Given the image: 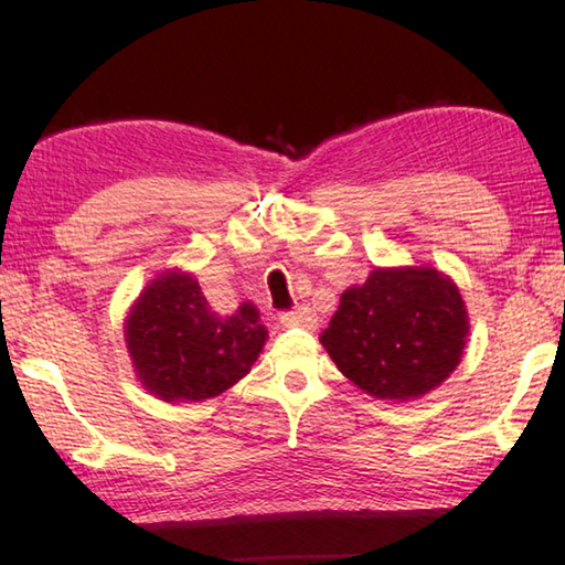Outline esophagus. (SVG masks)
<instances>
[{"instance_id":"obj_1","label":"esophagus","mask_w":565,"mask_h":565,"mask_svg":"<svg viewBox=\"0 0 565 565\" xmlns=\"http://www.w3.org/2000/svg\"><path fill=\"white\" fill-rule=\"evenodd\" d=\"M279 321L284 323V327H289V329H294V327L313 329V327H317L319 317H317V313H313V309H309V306H301V309H296V311L281 313Z\"/></svg>"}]
</instances>
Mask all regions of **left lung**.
Segmentation results:
<instances>
[{"mask_svg": "<svg viewBox=\"0 0 565 565\" xmlns=\"http://www.w3.org/2000/svg\"><path fill=\"white\" fill-rule=\"evenodd\" d=\"M468 331L451 276L434 266H376L341 294L319 339L363 394L398 404L426 396L454 374Z\"/></svg>", "mask_w": 565, "mask_h": 565, "instance_id": "8db88e82", "label": "left lung"}]
</instances>
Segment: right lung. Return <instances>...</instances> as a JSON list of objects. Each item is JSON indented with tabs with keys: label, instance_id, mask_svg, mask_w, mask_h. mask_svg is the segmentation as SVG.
<instances>
[{
	"label": "right lung",
	"instance_id": "obj_1",
	"mask_svg": "<svg viewBox=\"0 0 565 565\" xmlns=\"http://www.w3.org/2000/svg\"><path fill=\"white\" fill-rule=\"evenodd\" d=\"M269 331L259 309L244 301L234 313L214 311L189 271L157 274L124 321V341L151 396L167 404L206 401L252 371Z\"/></svg>",
	"mask_w": 565,
	"mask_h": 565
}]
</instances>
